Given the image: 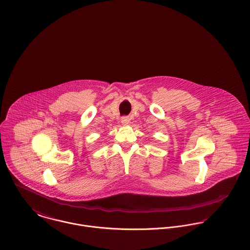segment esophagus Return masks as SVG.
I'll list each match as a JSON object with an SVG mask.
<instances>
[{"label":"esophagus","mask_w":250,"mask_h":250,"mask_svg":"<svg viewBox=\"0 0 250 250\" xmlns=\"http://www.w3.org/2000/svg\"><path fill=\"white\" fill-rule=\"evenodd\" d=\"M121 122H122V124H123L124 125H129V119H128V117H123Z\"/></svg>","instance_id":"34e87169"}]
</instances>
